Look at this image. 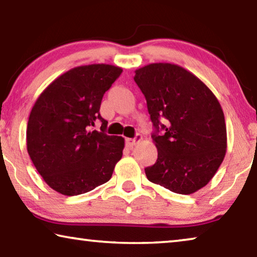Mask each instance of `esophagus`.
Here are the masks:
<instances>
[{
  "label": "esophagus",
  "instance_id": "34e87169",
  "mask_svg": "<svg viewBox=\"0 0 257 257\" xmlns=\"http://www.w3.org/2000/svg\"><path fill=\"white\" fill-rule=\"evenodd\" d=\"M143 139L142 135H137L136 137L135 138H127L125 139V145H127L128 147H134L135 145L137 144V143H139Z\"/></svg>",
  "mask_w": 257,
  "mask_h": 257
}]
</instances>
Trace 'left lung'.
Returning a JSON list of instances; mask_svg holds the SVG:
<instances>
[{"mask_svg":"<svg viewBox=\"0 0 257 257\" xmlns=\"http://www.w3.org/2000/svg\"><path fill=\"white\" fill-rule=\"evenodd\" d=\"M134 79L155 128L152 138L158 160L145 169L147 179L182 195L203 188L227 151L224 114L215 95L196 76L172 63L147 64L135 71Z\"/></svg>","mask_w":257,"mask_h":257,"instance_id":"1","label":"left lung"}]
</instances>
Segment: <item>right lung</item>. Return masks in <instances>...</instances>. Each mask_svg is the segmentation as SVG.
<instances>
[{"label":"right lung","mask_w":257,"mask_h":257,"mask_svg":"<svg viewBox=\"0 0 257 257\" xmlns=\"http://www.w3.org/2000/svg\"><path fill=\"white\" fill-rule=\"evenodd\" d=\"M122 69L89 64L64 72L43 90L30 112L27 151L52 189L67 196L85 194L111 179L122 158L124 138L105 134L99 114L104 93ZM98 120L99 132L92 129Z\"/></svg>","instance_id":"1"}]
</instances>
